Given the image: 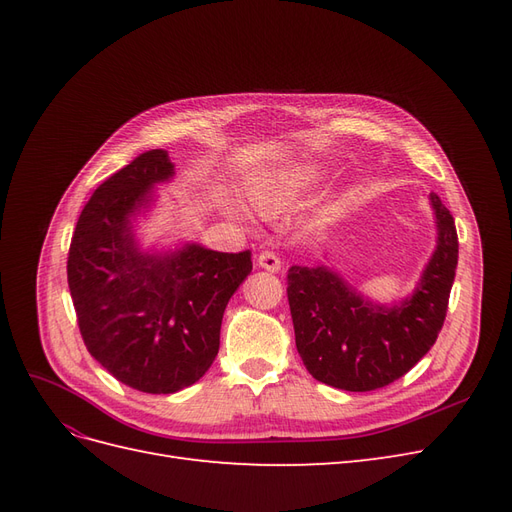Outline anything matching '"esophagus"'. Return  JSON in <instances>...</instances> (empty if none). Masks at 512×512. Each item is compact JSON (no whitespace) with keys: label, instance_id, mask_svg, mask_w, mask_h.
<instances>
[{"label":"esophagus","instance_id":"obj_1","mask_svg":"<svg viewBox=\"0 0 512 512\" xmlns=\"http://www.w3.org/2000/svg\"><path fill=\"white\" fill-rule=\"evenodd\" d=\"M256 262H258V267L267 269V271H271V273H275V271H280V269H282V260H280V256H277V254H275V252H271V250L260 252V254H258V258H256Z\"/></svg>","mask_w":512,"mask_h":512}]
</instances>
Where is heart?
<instances>
[{
  "mask_svg": "<svg viewBox=\"0 0 512 512\" xmlns=\"http://www.w3.org/2000/svg\"><path fill=\"white\" fill-rule=\"evenodd\" d=\"M312 179V170H284V173H275L254 183L252 200L265 211L284 209L307 188V183Z\"/></svg>",
  "mask_w": 512,
  "mask_h": 512,
  "instance_id": "obj_1",
  "label": "heart"
}]
</instances>
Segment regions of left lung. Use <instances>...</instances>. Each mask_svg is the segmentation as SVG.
I'll return each mask as SVG.
<instances>
[{
	"label": "left lung",
	"mask_w": 512,
	"mask_h": 512,
	"mask_svg": "<svg viewBox=\"0 0 512 512\" xmlns=\"http://www.w3.org/2000/svg\"><path fill=\"white\" fill-rule=\"evenodd\" d=\"M438 247L423 280L401 305L363 301L327 267H290L286 292L297 350L318 382L365 393L406 376L436 344L459 258L457 228L436 192Z\"/></svg>",
	"instance_id": "8db88e82"
}]
</instances>
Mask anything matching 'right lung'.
<instances>
[{
    "label": "right lung",
    "mask_w": 512,
    "mask_h": 512,
    "mask_svg": "<svg viewBox=\"0 0 512 512\" xmlns=\"http://www.w3.org/2000/svg\"><path fill=\"white\" fill-rule=\"evenodd\" d=\"M173 170L164 149H151L108 177L83 207L68 252V286L89 354L119 382L153 395L205 376L220 350L224 309L252 271L250 250H138L130 215Z\"/></svg>",
    "instance_id": "obj_1"
}]
</instances>
